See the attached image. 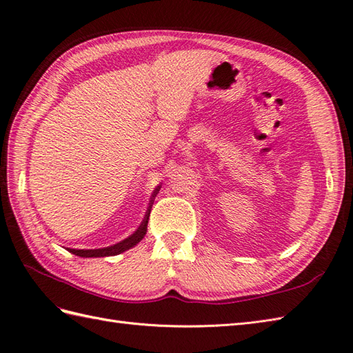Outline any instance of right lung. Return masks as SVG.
<instances>
[{
	"instance_id": "add662e5",
	"label": "right lung",
	"mask_w": 353,
	"mask_h": 353,
	"mask_svg": "<svg viewBox=\"0 0 353 353\" xmlns=\"http://www.w3.org/2000/svg\"><path fill=\"white\" fill-rule=\"evenodd\" d=\"M160 187H156V190L153 191V199L156 197V194L159 193ZM150 200V206H148V210L145 213V216L141 222V225L138 227V230L131 234L130 237L116 243L113 245H109V248H101V249H68L70 253L77 254V256H81V258H104V256H114V254H119L125 250H130L131 248H134V245H137L138 243H140L145 232H147V223H148V216H150V212H152V206H153V201L154 200Z\"/></svg>"
}]
</instances>
